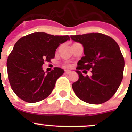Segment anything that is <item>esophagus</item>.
Instances as JSON below:
<instances>
[{"instance_id": "1", "label": "esophagus", "mask_w": 132, "mask_h": 132, "mask_svg": "<svg viewBox=\"0 0 132 132\" xmlns=\"http://www.w3.org/2000/svg\"><path fill=\"white\" fill-rule=\"evenodd\" d=\"M71 73V71H70V70H65V73H66V74L68 75V74Z\"/></svg>"}]
</instances>
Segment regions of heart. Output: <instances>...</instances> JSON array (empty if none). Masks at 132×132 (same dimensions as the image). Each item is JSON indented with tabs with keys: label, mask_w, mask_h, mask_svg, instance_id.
Wrapping results in <instances>:
<instances>
[{
	"label": "heart",
	"mask_w": 132,
	"mask_h": 132,
	"mask_svg": "<svg viewBox=\"0 0 132 132\" xmlns=\"http://www.w3.org/2000/svg\"><path fill=\"white\" fill-rule=\"evenodd\" d=\"M67 66H70V65H67Z\"/></svg>",
	"instance_id": "heart-1"
}]
</instances>
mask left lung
<instances>
[{
  "instance_id": "1",
  "label": "left lung",
  "mask_w": 132,
  "mask_h": 132,
  "mask_svg": "<svg viewBox=\"0 0 132 132\" xmlns=\"http://www.w3.org/2000/svg\"><path fill=\"white\" fill-rule=\"evenodd\" d=\"M83 45L85 56L78 62L76 72L79 78L72 84L78 98L91 104H101L114 96L123 77L125 60L118 44L102 33L71 36ZM92 70L84 77L80 70Z\"/></svg>"
}]
</instances>
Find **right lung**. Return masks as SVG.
Returning a JSON list of instances; mask_svg holds the SVG:
<instances>
[{
    "instance_id": "right-lung-1",
    "label": "right lung",
    "mask_w": 132,
    "mask_h": 132,
    "mask_svg": "<svg viewBox=\"0 0 132 132\" xmlns=\"http://www.w3.org/2000/svg\"><path fill=\"white\" fill-rule=\"evenodd\" d=\"M68 40V35L34 32L16 43L8 56L7 68L11 87L20 99L36 103L50 95L64 71L55 67L46 73L42 66L45 62H50L60 44Z\"/></svg>"
}]
</instances>
